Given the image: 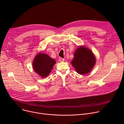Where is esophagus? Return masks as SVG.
Returning a JSON list of instances; mask_svg holds the SVG:
<instances>
[{
	"label": "esophagus",
	"mask_w": 124,
	"mask_h": 124,
	"mask_svg": "<svg viewBox=\"0 0 124 124\" xmlns=\"http://www.w3.org/2000/svg\"><path fill=\"white\" fill-rule=\"evenodd\" d=\"M59 60L60 62H63L64 61V59L62 58H61V57H59Z\"/></svg>",
	"instance_id": "1"
}]
</instances>
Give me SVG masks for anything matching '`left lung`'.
<instances>
[{"label": "left lung", "mask_w": 124, "mask_h": 124, "mask_svg": "<svg viewBox=\"0 0 124 124\" xmlns=\"http://www.w3.org/2000/svg\"><path fill=\"white\" fill-rule=\"evenodd\" d=\"M95 63L96 58L93 53L89 48L83 46H80L76 49L71 62L77 73L80 75L89 73Z\"/></svg>", "instance_id": "obj_1"}]
</instances>
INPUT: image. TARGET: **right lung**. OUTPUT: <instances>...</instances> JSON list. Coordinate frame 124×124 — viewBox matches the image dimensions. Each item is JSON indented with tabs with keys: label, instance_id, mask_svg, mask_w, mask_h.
<instances>
[{
	"label": "right lung",
	"instance_id": "add662e5",
	"mask_svg": "<svg viewBox=\"0 0 124 124\" xmlns=\"http://www.w3.org/2000/svg\"><path fill=\"white\" fill-rule=\"evenodd\" d=\"M55 63V60L48 55L39 53L34 59L33 68L35 73L44 78L48 76Z\"/></svg>",
	"mask_w": 124,
	"mask_h": 124
}]
</instances>
